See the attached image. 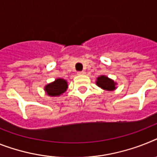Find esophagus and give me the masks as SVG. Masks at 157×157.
<instances>
[{"instance_id": "obj_1", "label": "esophagus", "mask_w": 157, "mask_h": 157, "mask_svg": "<svg viewBox=\"0 0 157 157\" xmlns=\"http://www.w3.org/2000/svg\"><path fill=\"white\" fill-rule=\"evenodd\" d=\"M77 74H78V75H85V71H80V72H77Z\"/></svg>"}]
</instances>
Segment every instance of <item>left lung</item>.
Masks as SVG:
<instances>
[{
    "mask_svg": "<svg viewBox=\"0 0 157 157\" xmlns=\"http://www.w3.org/2000/svg\"><path fill=\"white\" fill-rule=\"evenodd\" d=\"M96 84H97V86H99L100 88H101L102 89H105L106 91H113L117 88L116 87L117 83L114 82L113 80L109 78L108 76H104V75L97 77Z\"/></svg>",
    "mask_w": 157,
    "mask_h": 157,
    "instance_id": "obj_1",
    "label": "left lung"
}]
</instances>
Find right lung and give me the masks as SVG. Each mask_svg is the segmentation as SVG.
Instances as JSON below:
<instances>
[{"label": "right lung", "instance_id": "obj_1", "mask_svg": "<svg viewBox=\"0 0 157 157\" xmlns=\"http://www.w3.org/2000/svg\"><path fill=\"white\" fill-rule=\"evenodd\" d=\"M68 89V83L65 80L57 78L53 82L48 84L44 87L45 93L50 97H59Z\"/></svg>", "mask_w": 157, "mask_h": 157}]
</instances>
